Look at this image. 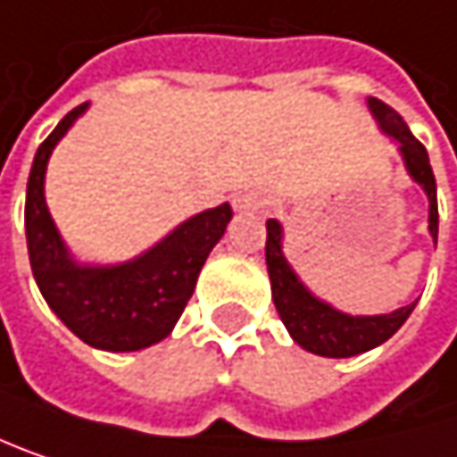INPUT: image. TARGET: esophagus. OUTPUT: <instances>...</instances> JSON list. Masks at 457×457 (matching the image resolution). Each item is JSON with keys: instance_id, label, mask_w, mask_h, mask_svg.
Here are the masks:
<instances>
[{"instance_id": "obj_1", "label": "esophagus", "mask_w": 457, "mask_h": 457, "mask_svg": "<svg viewBox=\"0 0 457 457\" xmlns=\"http://www.w3.org/2000/svg\"><path fill=\"white\" fill-rule=\"evenodd\" d=\"M263 204H266V199L258 196V194H245V196L237 199V207H239V210H258V207H263Z\"/></svg>"}]
</instances>
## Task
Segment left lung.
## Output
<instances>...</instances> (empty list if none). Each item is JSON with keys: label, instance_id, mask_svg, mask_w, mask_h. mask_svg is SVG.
I'll return each instance as SVG.
<instances>
[{"label": "left lung", "instance_id": "1", "mask_svg": "<svg viewBox=\"0 0 457 457\" xmlns=\"http://www.w3.org/2000/svg\"><path fill=\"white\" fill-rule=\"evenodd\" d=\"M372 116L378 119V127L399 143L404 167L410 178L426 191L428 196V234L436 242L439 234V210H436V180L434 170L428 162V154L423 143L410 132L404 119L396 114L391 106H386L378 98L367 101ZM266 266H269V279H271V298L274 306L293 336V341L303 345L312 353L320 356H333L345 359L364 353L380 343H386L412 314L415 303L402 306L391 314H378V317H351L333 309L330 303L320 301L293 271L282 253V226L279 220H266Z\"/></svg>", "mask_w": 457, "mask_h": 457}]
</instances>
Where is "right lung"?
I'll use <instances>...</instances> for the list:
<instances>
[{
	"mask_svg": "<svg viewBox=\"0 0 457 457\" xmlns=\"http://www.w3.org/2000/svg\"><path fill=\"white\" fill-rule=\"evenodd\" d=\"M85 109L69 112L37 148L26 186L29 261L42 298L77 338L104 351H140L172 333L234 212L228 204L204 210L119 266L77 263L47 210L45 172L53 148Z\"/></svg>",
	"mask_w": 457,
	"mask_h": 457,
	"instance_id": "add662e5",
	"label": "right lung"
}]
</instances>
